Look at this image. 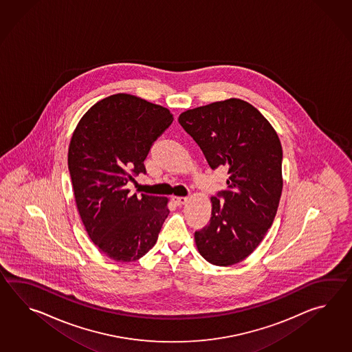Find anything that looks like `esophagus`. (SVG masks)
<instances>
[{
	"label": "esophagus",
	"mask_w": 352,
	"mask_h": 352,
	"mask_svg": "<svg viewBox=\"0 0 352 352\" xmlns=\"http://www.w3.org/2000/svg\"><path fill=\"white\" fill-rule=\"evenodd\" d=\"M173 200L176 205L181 206V205H185L188 201V197H186V196H173Z\"/></svg>",
	"instance_id": "obj_1"
}]
</instances>
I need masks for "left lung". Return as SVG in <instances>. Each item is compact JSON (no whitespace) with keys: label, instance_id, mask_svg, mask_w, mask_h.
Instances as JSON below:
<instances>
[{"label":"left lung","instance_id":"8db88e82","mask_svg":"<svg viewBox=\"0 0 352 352\" xmlns=\"http://www.w3.org/2000/svg\"><path fill=\"white\" fill-rule=\"evenodd\" d=\"M179 123L210 167H225L229 175L228 188L211 197L209 224L195 232L197 250L219 267L241 262L261 244L277 214L283 188L277 132L238 98L188 109L179 114Z\"/></svg>","mask_w":352,"mask_h":352}]
</instances>
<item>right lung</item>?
<instances>
[{
  "label": "right lung",
  "instance_id": "1",
  "mask_svg": "<svg viewBox=\"0 0 352 352\" xmlns=\"http://www.w3.org/2000/svg\"><path fill=\"white\" fill-rule=\"evenodd\" d=\"M170 111L118 93L93 105L69 144L75 202L91 241L116 262H135L156 244L168 217V199L129 194L127 184L146 173L151 146L173 123Z\"/></svg>",
  "mask_w": 352,
  "mask_h": 352
}]
</instances>
